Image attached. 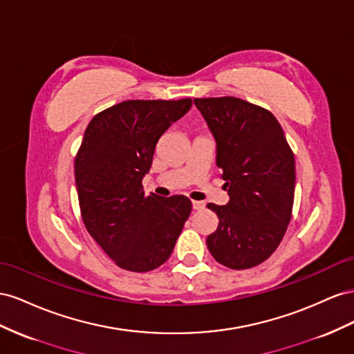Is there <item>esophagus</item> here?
Instances as JSON below:
<instances>
[{
  "mask_svg": "<svg viewBox=\"0 0 354 354\" xmlns=\"http://www.w3.org/2000/svg\"><path fill=\"white\" fill-rule=\"evenodd\" d=\"M205 206L206 205L203 203V201H196V200L193 201V209L194 210H201V209H205Z\"/></svg>",
  "mask_w": 354,
  "mask_h": 354,
  "instance_id": "esophagus-1",
  "label": "esophagus"
}]
</instances>
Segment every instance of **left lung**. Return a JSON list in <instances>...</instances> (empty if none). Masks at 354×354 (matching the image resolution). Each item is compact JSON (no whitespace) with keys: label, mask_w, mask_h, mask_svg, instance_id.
I'll list each match as a JSON object with an SVG mask.
<instances>
[{"label":"left lung","mask_w":354,"mask_h":354,"mask_svg":"<svg viewBox=\"0 0 354 354\" xmlns=\"http://www.w3.org/2000/svg\"><path fill=\"white\" fill-rule=\"evenodd\" d=\"M216 142V166L228 203L207 207L218 215L209 252L233 270L252 268L277 249L290 221L295 158L270 111L239 97L194 99Z\"/></svg>","instance_id":"left-lung-1"}]
</instances>
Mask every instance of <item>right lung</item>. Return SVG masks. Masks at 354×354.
<instances>
[{"label":"right lung","mask_w":354,"mask_h":354,"mask_svg":"<svg viewBox=\"0 0 354 354\" xmlns=\"http://www.w3.org/2000/svg\"><path fill=\"white\" fill-rule=\"evenodd\" d=\"M193 100H124L93 117L75 157L83 222L121 268L151 271L169 259L191 214L185 196H145L142 179L166 130Z\"/></svg>","instance_id":"obj_1"}]
</instances>
